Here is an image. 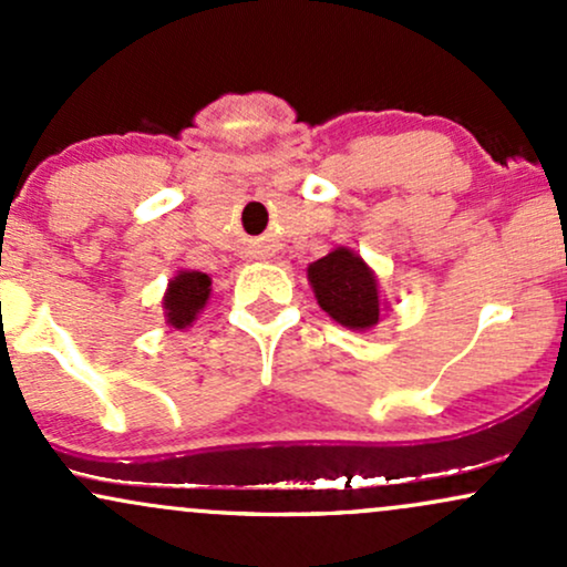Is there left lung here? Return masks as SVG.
<instances>
[{
  "label": "left lung",
  "mask_w": 567,
  "mask_h": 567,
  "mask_svg": "<svg viewBox=\"0 0 567 567\" xmlns=\"http://www.w3.org/2000/svg\"><path fill=\"white\" fill-rule=\"evenodd\" d=\"M317 303L349 330H368L379 322V285L365 261L347 247L328 252L309 266Z\"/></svg>",
  "instance_id": "1"
}]
</instances>
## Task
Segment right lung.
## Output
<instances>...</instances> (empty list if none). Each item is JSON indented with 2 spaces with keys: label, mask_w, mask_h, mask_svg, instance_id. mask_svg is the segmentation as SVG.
<instances>
[{
  "label": "right lung",
  "mask_w": 567,
  "mask_h": 567,
  "mask_svg": "<svg viewBox=\"0 0 567 567\" xmlns=\"http://www.w3.org/2000/svg\"><path fill=\"white\" fill-rule=\"evenodd\" d=\"M207 298H210V277L202 271H181L165 292L167 322L178 330L192 324Z\"/></svg>",
  "instance_id": "add662e5"
}]
</instances>
